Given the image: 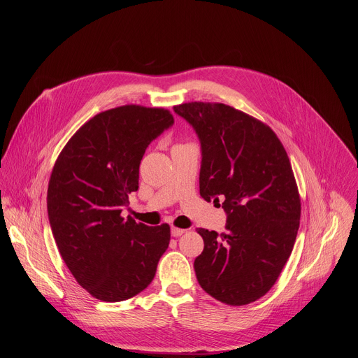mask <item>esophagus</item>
Here are the masks:
<instances>
[{
    "label": "esophagus",
    "mask_w": 358,
    "mask_h": 358,
    "mask_svg": "<svg viewBox=\"0 0 358 358\" xmlns=\"http://www.w3.org/2000/svg\"><path fill=\"white\" fill-rule=\"evenodd\" d=\"M184 232H185V229H181V228H176V227H173V228H171V235H173L174 238H178V236H181Z\"/></svg>",
    "instance_id": "esophagus-1"
}]
</instances>
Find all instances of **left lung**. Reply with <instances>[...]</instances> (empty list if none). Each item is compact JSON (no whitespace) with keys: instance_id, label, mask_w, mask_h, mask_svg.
I'll return each mask as SVG.
<instances>
[{"instance_id":"left-lung-1","label":"left lung","mask_w":358,"mask_h":358,"mask_svg":"<svg viewBox=\"0 0 358 358\" xmlns=\"http://www.w3.org/2000/svg\"><path fill=\"white\" fill-rule=\"evenodd\" d=\"M174 112L201 143V196L221 201L227 213L224 234L196 229L203 239L194 262L198 283L222 303H252L278 280L300 224L287 152L269 126L228 105L191 101Z\"/></svg>"}]
</instances>
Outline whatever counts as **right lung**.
<instances>
[{
  "instance_id": "add662e5",
  "label": "right lung",
  "mask_w": 358,
  "mask_h": 358,
  "mask_svg": "<svg viewBox=\"0 0 358 358\" xmlns=\"http://www.w3.org/2000/svg\"><path fill=\"white\" fill-rule=\"evenodd\" d=\"M174 123L162 108L126 105L87 120L66 143L48 185V217L76 282L103 301L127 300L155 279L170 225L122 217L138 189L148 144Z\"/></svg>"
}]
</instances>
